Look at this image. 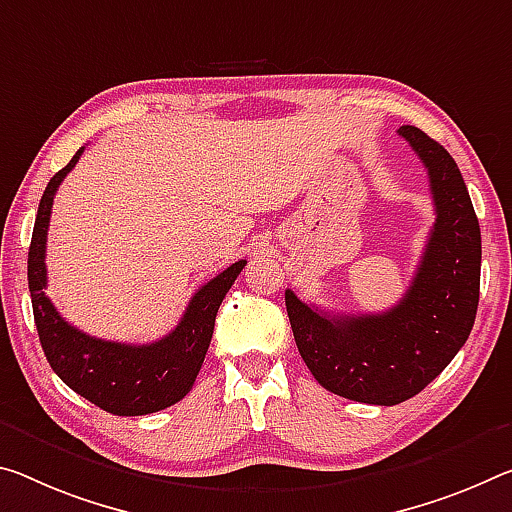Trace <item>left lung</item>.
Returning <instances> with one entry per match:
<instances>
[{
	"label": "left lung",
	"instance_id": "left-lung-1",
	"mask_svg": "<svg viewBox=\"0 0 512 512\" xmlns=\"http://www.w3.org/2000/svg\"><path fill=\"white\" fill-rule=\"evenodd\" d=\"M399 134L428 170L435 225L410 289L383 314L319 312L285 291L300 358L328 392L396 405L446 369L472 332L481 287V227L456 161L421 129Z\"/></svg>",
	"mask_w": 512,
	"mask_h": 512
}]
</instances>
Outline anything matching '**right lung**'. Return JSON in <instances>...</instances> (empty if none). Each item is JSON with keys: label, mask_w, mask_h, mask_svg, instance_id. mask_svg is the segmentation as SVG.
Instances as JSON below:
<instances>
[{"label": "right lung", "mask_w": 512, "mask_h": 512, "mask_svg": "<svg viewBox=\"0 0 512 512\" xmlns=\"http://www.w3.org/2000/svg\"><path fill=\"white\" fill-rule=\"evenodd\" d=\"M81 152L84 148L47 182L31 234L27 278L40 346L56 376L97 408L118 417L150 415L170 408L191 392L212 342L218 307L246 266V259L205 282L193 294L177 328L159 342L141 346L107 342L70 326L45 296V246L56 189L75 168Z\"/></svg>", "instance_id": "1"}]
</instances>
